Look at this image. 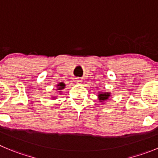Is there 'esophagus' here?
Instances as JSON below:
<instances>
[{
	"instance_id": "esophagus-1",
	"label": "esophagus",
	"mask_w": 158,
	"mask_h": 158,
	"mask_svg": "<svg viewBox=\"0 0 158 158\" xmlns=\"http://www.w3.org/2000/svg\"><path fill=\"white\" fill-rule=\"evenodd\" d=\"M76 83H78V84L82 83V80H81V79H79V78H77V79H76Z\"/></svg>"
}]
</instances>
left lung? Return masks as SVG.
<instances>
[{
    "label": "left lung",
    "mask_w": 158,
    "mask_h": 158,
    "mask_svg": "<svg viewBox=\"0 0 158 158\" xmlns=\"http://www.w3.org/2000/svg\"><path fill=\"white\" fill-rule=\"evenodd\" d=\"M111 97V93L110 92H101L99 91L97 94V99L99 100V102H101V104H106V101H108L109 98Z\"/></svg>",
    "instance_id": "obj_1"
}]
</instances>
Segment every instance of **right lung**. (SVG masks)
Returning <instances> with one entry per match:
<instances>
[{"instance_id": "1", "label": "right lung", "mask_w": 158, "mask_h": 158, "mask_svg": "<svg viewBox=\"0 0 158 158\" xmlns=\"http://www.w3.org/2000/svg\"><path fill=\"white\" fill-rule=\"evenodd\" d=\"M56 87H57V94H59V95H61V94H62V89H64V88H65V84L64 83V82H59L58 84H57V86H56ZM51 98H52L53 100H55L57 98V95H54L51 97Z\"/></svg>"}]
</instances>
